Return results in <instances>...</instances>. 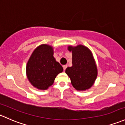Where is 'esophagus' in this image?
<instances>
[{
	"label": "esophagus",
	"mask_w": 125,
	"mask_h": 125,
	"mask_svg": "<svg viewBox=\"0 0 125 125\" xmlns=\"http://www.w3.org/2000/svg\"><path fill=\"white\" fill-rule=\"evenodd\" d=\"M67 67H68V65H63V70H64V71H65V69H66Z\"/></svg>",
	"instance_id": "esophagus-1"
}]
</instances>
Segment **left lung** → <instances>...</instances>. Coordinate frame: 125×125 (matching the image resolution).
Wrapping results in <instances>:
<instances>
[{
  "label": "left lung",
  "mask_w": 125,
  "mask_h": 125,
  "mask_svg": "<svg viewBox=\"0 0 125 125\" xmlns=\"http://www.w3.org/2000/svg\"><path fill=\"white\" fill-rule=\"evenodd\" d=\"M68 50L73 54V66L68 67L65 73L70 78L72 85L80 91L90 89L98 75L92 52L83 45L68 46Z\"/></svg>",
  "instance_id": "8db88e82"
}]
</instances>
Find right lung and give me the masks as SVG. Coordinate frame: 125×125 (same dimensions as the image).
<instances>
[{
  "label": "right lung",
  "mask_w": 125,
  "mask_h": 125,
  "mask_svg": "<svg viewBox=\"0 0 125 125\" xmlns=\"http://www.w3.org/2000/svg\"><path fill=\"white\" fill-rule=\"evenodd\" d=\"M53 48L47 44L38 46L27 62L26 74L31 84L39 90H47L56 76L63 70L53 56Z\"/></svg>",
  "instance_id": "add662e5"
}]
</instances>
